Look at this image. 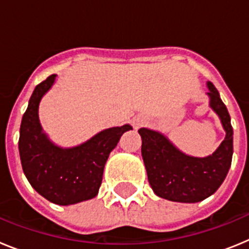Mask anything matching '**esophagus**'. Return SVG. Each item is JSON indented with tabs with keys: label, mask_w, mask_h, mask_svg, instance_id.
<instances>
[{
	"label": "esophagus",
	"mask_w": 249,
	"mask_h": 249,
	"mask_svg": "<svg viewBox=\"0 0 249 249\" xmlns=\"http://www.w3.org/2000/svg\"><path fill=\"white\" fill-rule=\"evenodd\" d=\"M133 123H135L136 128H138V127H141L142 124H143V121H142V120H135V121H133Z\"/></svg>",
	"instance_id": "esophagus-1"
}]
</instances>
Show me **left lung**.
Returning a JSON list of instances; mask_svg holds the SVG:
<instances>
[{
	"mask_svg": "<svg viewBox=\"0 0 249 249\" xmlns=\"http://www.w3.org/2000/svg\"><path fill=\"white\" fill-rule=\"evenodd\" d=\"M211 108L218 114L226 137L208 157L184 155L162 133L140 128L142 157L152 190L158 197L182 203H196L210 197L223 183L233 156V128L227 107L213 83L208 82Z\"/></svg>",
	"mask_w": 249,
	"mask_h": 249,
	"instance_id": "left-lung-1",
	"label": "left lung"
}]
</instances>
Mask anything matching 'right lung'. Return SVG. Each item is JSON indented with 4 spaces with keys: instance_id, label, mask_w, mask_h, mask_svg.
I'll use <instances>...</instances> for the list:
<instances>
[{
    "instance_id": "1",
    "label": "right lung",
    "mask_w": 249,
    "mask_h": 249,
    "mask_svg": "<svg viewBox=\"0 0 249 249\" xmlns=\"http://www.w3.org/2000/svg\"><path fill=\"white\" fill-rule=\"evenodd\" d=\"M56 74L36 86L19 128L18 149L23 173L39 195L52 203L68 206L96 197L103 168L129 124L101 131L80 146L62 148L50 141L38 118L41 98L52 87Z\"/></svg>"
}]
</instances>
